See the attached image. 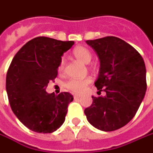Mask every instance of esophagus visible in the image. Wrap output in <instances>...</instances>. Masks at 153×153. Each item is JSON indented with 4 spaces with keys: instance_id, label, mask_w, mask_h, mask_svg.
Segmentation results:
<instances>
[{
    "instance_id": "34e87169",
    "label": "esophagus",
    "mask_w": 153,
    "mask_h": 153,
    "mask_svg": "<svg viewBox=\"0 0 153 153\" xmlns=\"http://www.w3.org/2000/svg\"><path fill=\"white\" fill-rule=\"evenodd\" d=\"M73 96H74V98H79L80 97H81V95H80V94H74Z\"/></svg>"
}]
</instances>
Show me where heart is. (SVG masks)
Masks as SVG:
<instances>
[{
    "label": "heart",
    "instance_id": "b5f03b06",
    "mask_svg": "<svg viewBox=\"0 0 153 153\" xmlns=\"http://www.w3.org/2000/svg\"><path fill=\"white\" fill-rule=\"evenodd\" d=\"M73 55L77 59L81 60L82 62L88 64L92 60V54L87 48L83 46H77L76 47L73 51ZM65 69V60L62 58L60 60V63L58 67V71L62 72ZM90 77H85V78H71L65 82V88L69 89L72 93H82L86 89V87L91 82Z\"/></svg>",
    "mask_w": 153,
    "mask_h": 153
}]
</instances>
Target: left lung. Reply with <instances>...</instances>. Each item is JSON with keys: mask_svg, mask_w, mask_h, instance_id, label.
Listing matches in <instances>:
<instances>
[{"mask_svg": "<svg viewBox=\"0 0 153 153\" xmlns=\"http://www.w3.org/2000/svg\"><path fill=\"white\" fill-rule=\"evenodd\" d=\"M97 53L100 70L95 86L98 93L93 103L85 108L88 122L103 131L125 126L137 112L146 91V66L139 52L117 37L87 40ZM100 95V94H98Z\"/></svg>", "mask_w": 153, "mask_h": 153, "instance_id": "obj_1", "label": "left lung"}]
</instances>
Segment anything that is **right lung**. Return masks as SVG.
Here are the masks:
<instances>
[{"label":"right lung","mask_w":153,"mask_h":153,"mask_svg":"<svg viewBox=\"0 0 153 153\" xmlns=\"http://www.w3.org/2000/svg\"><path fill=\"white\" fill-rule=\"evenodd\" d=\"M73 45L74 41L37 37L12 59L6 79L8 100L14 114L33 131L52 133L64 123L73 96L67 92L55 96L45 89L57 76L61 56Z\"/></svg>","instance_id":"1"}]
</instances>
